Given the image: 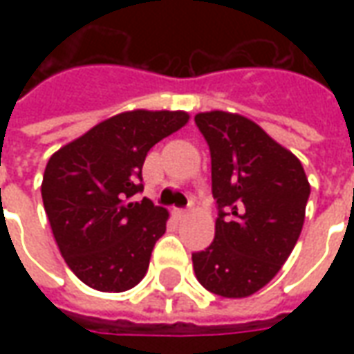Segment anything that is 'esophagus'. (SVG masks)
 <instances>
[{
    "label": "esophagus",
    "mask_w": 354,
    "mask_h": 354,
    "mask_svg": "<svg viewBox=\"0 0 354 354\" xmlns=\"http://www.w3.org/2000/svg\"><path fill=\"white\" fill-rule=\"evenodd\" d=\"M187 214H189V212H187V210H184V208H176V210H174V216H176L178 220H182V218H185Z\"/></svg>",
    "instance_id": "obj_1"
}]
</instances>
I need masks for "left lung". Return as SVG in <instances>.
I'll return each mask as SVG.
<instances>
[{
	"instance_id": "8db88e82",
	"label": "left lung",
	"mask_w": 354,
	"mask_h": 354,
	"mask_svg": "<svg viewBox=\"0 0 354 354\" xmlns=\"http://www.w3.org/2000/svg\"><path fill=\"white\" fill-rule=\"evenodd\" d=\"M195 123L210 147L220 214L212 245L192 256L193 271L212 294L248 297L294 250L311 185L296 155L252 119L214 109Z\"/></svg>"
}]
</instances>
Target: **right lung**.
I'll use <instances>...</instances> for the list:
<instances>
[{
    "label": "right lung",
    "mask_w": 354,
    "mask_h": 354,
    "mask_svg": "<svg viewBox=\"0 0 354 354\" xmlns=\"http://www.w3.org/2000/svg\"><path fill=\"white\" fill-rule=\"evenodd\" d=\"M189 113L131 109L104 119L50 155L41 182L53 237L75 277L100 292L134 288L146 274L169 210L132 197L147 151Z\"/></svg>",
    "instance_id": "1"
}]
</instances>
